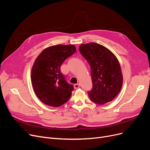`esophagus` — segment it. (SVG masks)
<instances>
[{"instance_id": "obj_1", "label": "esophagus", "mask_w": 150, "mask_h": 150, "mask_svg": "<svg viewBox=\"0 0 150 150\" xmlns=\"http://www.w3.org/2000/svg\"><path fill=\"white\" fill-rule=\"evenodd\" d=\"M80 87V84H74V88H75V89H78V88H79Z\"/></svg>"}]
</instances>
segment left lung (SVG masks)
<instances>
[{
    "label": "left lung",
    "instance_id": "8db88e82",
    "mask_svg": "<svg viewBox=\"0 0 150 150\" xmlns=\"http://www.w3.org/2000/svg\"><path fill=\"white\" fill-rule=\"evenodd\" d=\"M79 50L91 67L92 88L88 92L91 100L97 105L112 101L123 84L117 58L106 47L95 42L81 44Z\"/></svg>",
    "mask_w": 150,
    "mask_h": 150
}]
</instances>
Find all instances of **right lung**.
I'll use <instances>...</instances> for the list:
<instances>
[{"instance_id":"add662e5","label":"right lung","mask_w":150,"mask_h":150,"mask_svg":"<svg viewBox=\"0 0 150 150\" xmlns=\"http://www.w3.org/2000/svg\"><path fill=\"white\" fill-rule=\"evenodd\" d=\"M76 52L74 45H57L45 49L31 69V83L36 96L43 103L59 107L69 100L74 91L61 72L62 64Z\"/></svg>"}]
</instances>
